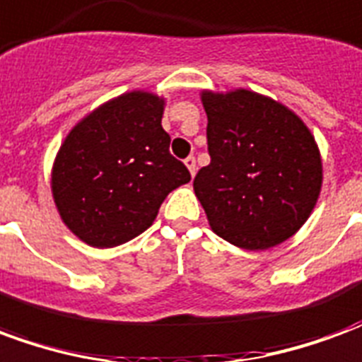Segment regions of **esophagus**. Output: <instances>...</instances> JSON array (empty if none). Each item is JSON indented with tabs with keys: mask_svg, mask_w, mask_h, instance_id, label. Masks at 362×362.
Instances as JSON below:
<instances>
[{
	"mask_svg": "<svg viewBox=\"0 0 362 362\" xmlns=\"http://www.w3.org/2000/svg\"><path fill=\"white\" fill-rule=\"evenodd\" d=\"M184 163H186V166H188L189 174H192V176H194V174H196V170H197V166H196V158H194V157H188V158H186V160H184Z\"/></svg>",
	"mask_w": 362,
	"mask_h": 362,
	"instance_id": "esophagus-1",
	"label": "esophagus"
}]
</instances>
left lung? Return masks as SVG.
Wrapping results in <instances>:
<instances>
[{
	"instance_id": "left-lung-1",
	"label": "left lung",
	"mask_w": 362,
	"mask_h": 362,
	"mask_svg": "<svg viewBox=\"0 0 362 362\" xmlns=\"http://www.w3.org/2000/svg\"><path fill=\"white\" fill-rule=\"evenodd\" d=\"M211 163L194 192L217 236L267 250L303 227L322 189L314 135L285 104L248 89L202 90Z\"/></svg>"
}]
</instances>
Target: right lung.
<instances>
[{"label": "right lung", "instance_id": "1", "mask_svg": "<svg viewBox=\"0 0 362 362\" xmlns=\"http://www.w3.org/2000/svg\"><path fill=\"white\" fill-rule=\"evenodd\" d=\"M166 100L129 90L81 118L52 166V196L66 227L95 248H114L153 225L189 173L170 155Z\"/></svg>", "mask_w": 362, "mask_h": 362}]
</instances>
